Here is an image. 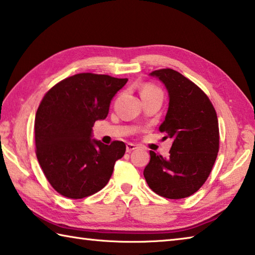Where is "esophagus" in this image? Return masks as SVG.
<instances>
[{"label": "esophagus", "instance_id": "1", "mask_svg": "<svg viewBox=\"0 0 255 255\" xmlns=\"http://www.w3.org/2000/svg\"><path fill=\"white\" fill-rule=\"evenodd\" d=\"M136 148H137V146L132 143H127V145H126V150L128 153L132 152V150H135Z\"/></svg>", "mask_w": 255, "mask_h": 255}]
</instances>
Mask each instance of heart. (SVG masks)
<instances>
[{
	"label": "heart",
	"instance_id": "heart-1",
	"mask_svg": "<svg viewBox=\"0 0 255 255\" xmlns=\"http://www.w3.org/2000/svg\"><path fill=\"white\" fill-rule=\"evenodd\" d=\"M156 91H158V90L155 89L154 86L147 85V86H145V88L143 89V91H141V94H145V93H152V92H156Z\"/></svg>",
	"mask_w": 255,
	"mask_h": 255
}]
</instances>
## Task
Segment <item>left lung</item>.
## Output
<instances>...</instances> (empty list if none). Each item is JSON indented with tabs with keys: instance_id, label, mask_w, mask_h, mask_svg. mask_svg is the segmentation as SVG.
<instances>
[{
	"instance_id": "left-lung-1",
	"label": "left lung",
	"mask_w": 255,
	"mask_h": 255,
	"mask_svg": "<svg viewBox=\"0 0 255 255\" xmlns=\"http://www.w3.org/2000/svg\"><path fill=\"white\" fill-rule=\"evenodd\" d=\"M169 93V109L159 131L171 138L170 157L150 150L144 170L148 187L158 196L182 199L206 182L219 148L217 115L201 89L171 68L154 71Z\"/></svg>"
}]
</instances>
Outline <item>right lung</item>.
I'll use <instances>...</instances> for the list:
<instances>
[{
	"instance_id": "add662e5",
	"label": "right lung",
	"mask_w": 255,
	"mask_h": 255,
	"mask_svg": "<svg viewBox=\"0 0 255 255\" xmlns=\"http://www.w3.org/2000/svg\"><path fill=\"white\" fill-rule=\"evenodd\" d=\"M128 79L81 73L60 81L42 99L34 119L36 154L56 191L71 199L100 191L126 152L124 141L105 145L93 138V125Z\"/></svg>"
}]
</instances>
